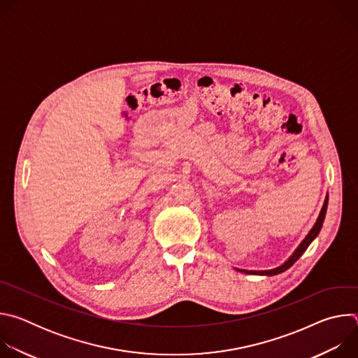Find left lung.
Masks as SVG:
<instances>
[{"label":"left lung","instance_id":"8db88e82","mask_svg":"<svg viewBox=\"0 0 358 358\" xmlns=\"http://www.w3.org/2000/svg\"><path fill=\"white\" fill-rule=\"evenodd\" d=\"M327 202H329V196H326V201H324V203H323V208H322V211H320V215H319V218H317L315 227L310 229V232L308 234V236H306V238L303 239V242L299 245V248L293 252L292 257H290L283 265H280V266L276 268V269H271V271H258V272H257V271H241V272H245V273H248V275H266V276H273V275H279V273L287 271V269L301 257V255L304 253V250L309 248V245L313 242V239L319 235V232H320V229H322V227H323L324 217H326Z\"/></svg>","mask_w":358,"mask_h":358}]
</instances>
